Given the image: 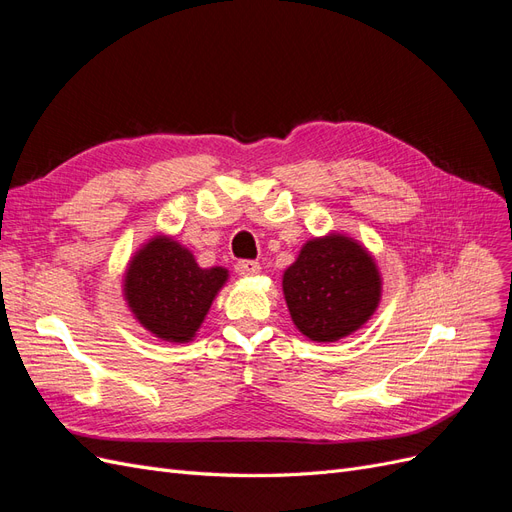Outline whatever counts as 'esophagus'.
<instances>
[{
  "mask_svg": "<svg viewBox=\"0 0 512 512\" xmlns=\"http://www.w3.org/2000/svg\"><path fill=\"white\" fill-rule=\"evenodd\" d=\"M235 271L239 275H256V273H260V262H256V260H239L237 265H235Z\"/></svg>",
  "mask_w": 512,
  "mask_h": 512,
  "instance_id": "34e87169",
  "label": "esophagus"
}]
</instances>
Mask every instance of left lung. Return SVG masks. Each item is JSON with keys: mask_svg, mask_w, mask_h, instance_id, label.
Instances as JSON below:
<instances>
[{"mask_svg": "<svg viewBox=\"0 0 512 512\" xmlns=\"http://www.w3.org/2000/svg\"><path fill=\"white\" fill-rule=\"evenodd\" d=\"M284 297L303 335L314 342H337L376 312L380 275L359 243L329 235L303 245L284 273Z\"/></svg>", "mask_w": 512, "mask_h": 512, "instance_id": "left-lung-1", "label": "left lung"}]
</instances>
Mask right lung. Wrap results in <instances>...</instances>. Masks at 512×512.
I'll list each match as a JSON object with an SVG mask.
<instances>
[{
	"label": "right lung",
	"instance_id": "add662e5",
	"mask_svg": "<svg viewBox=\"0 0 512 512\" xmlns=\"http://www.w3.org/2000/svg\"><path fill=\"white\" fill-rule=\"evenodd\" d=\"M226 277V269H200L177 241L156 237L132 258L123 290L147 331L166 342H188Z\"/></svg>",
	"mask_w": 512,
	"mask_h": 512
}]
</instances>
